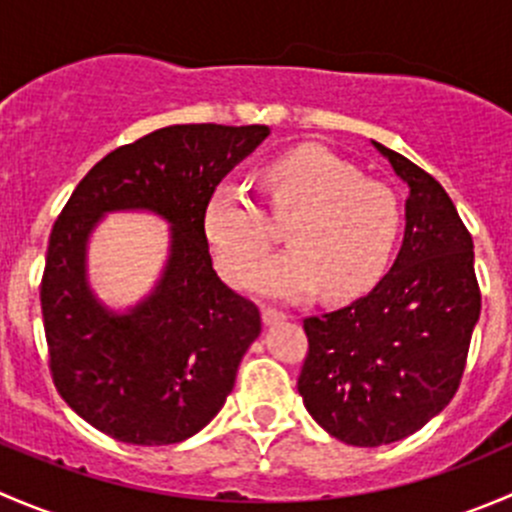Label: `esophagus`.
Returning a JSON list of instances; mask_svg holds the SVG:
<instances>
[{
    "label": "esophagus",
    "instance_id": "34e87169",
    "mask_svg": "<svg viewBox=\"0 0 512 512\" xmlns=\"http://www.w3.org/2000/svg\"><path fill=\"white\" fill-rule=\"evenodd\" d=\"M282 319H287V312H282V309H275V307H262V322L265 324L282 322Z\"/></svg>",
    "mask_w": 512,
    "mask_h": 512
}]
</instances>
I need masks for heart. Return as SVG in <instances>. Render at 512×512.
Wrapping results in <instances>:
<instances>
[{"mask_svg":"<svg viewBox=\"0 0 512 512\" xmlns=\"http://www.w3.org/2000/svg\"><path fill=\"white\" fill-rule=\"evenodd\" d=\"M272 213L298 210L287 225L289 250L272 257L270 225L260 205L237 183H220L203 210V232L220 275L282 299L322 287L332 299L366 292L394 252L401 205L386 185L366 180L344 158L322 146H297L272 158L260 173Z\"/></svg>","mask_w":512,"mask_h":512,"instance_id":"obj_1","label":"heart"}]
</instances>
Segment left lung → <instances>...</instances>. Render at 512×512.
I'll list each match as a JSON object with an SVG mask.
<instances>
[{
    "label": "left lung",
    "instance_id": "obj_1",
    "mask_svg": "<svg viewBox=\"0 0 512 512\" xmlns=\"http://www.w3.org/2000/svg\"><path fill=\"white\" fill-rule=\"evenodd\" d=\"M374 146L411 190L404 247L366 297L304 319L297 379L314 421L361 448L401 441L446 409L480 314L473 237L453 200L409 158Z\"/></svg>",
    "mask_w": 512,
    "mask_h": 512
}]
</instances>
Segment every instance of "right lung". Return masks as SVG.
<instances>
[{
	"label": "right lung",
	"mask_w": 512,
	"mask_h": 512,
	"mask_svg": "<svg viewBox=\"0 0 512 512\" xmlns=\"http://www.w3.org/2000/svg\"><path fill=\"white\" fill-rule=\"evenodd\" d=\"M267 136V126L158 128L98 160L51 227L39 287L51 379L106 436L170 446L223 409L262 319L213 270L203 210ZM111 209H153L174 225L159 287L128 315L108 313L85 285V240Z\"/></svg>",
	"instance_id": "right-lung-1"
}]
</instances>
